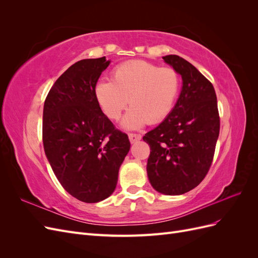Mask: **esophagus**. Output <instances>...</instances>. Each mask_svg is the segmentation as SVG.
Instances as JSON below:
<instances>
[{
  "label": "esophagus",
  "mask_w": 258,
  "mask_h": 258,
  "mask_svg": "<svg viewBox=\"0 0 258 258\" xmlns=\"http://www.w3.org/2000/svg\"><path fill=\"white\" fill-rule=\"evenodd\" d=\"M142 139V136L141 135H138V134H129V140L131 143H135L137 141H139V140Z\"/></svg>",
  "instance_id": "34e87169"
}]
</instances>
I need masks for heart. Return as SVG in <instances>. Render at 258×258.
I'll return each mask as SVG.
<instances>
[{"label": "heart", "instance_id": "1", "mask_svg": "<svg viewBox=\"0 0 258 258\" xmlns=\"http://www.w3.org/2000/svg\"><path fill=\"white\" fill-rule=\"evenodd\" d=\"M113 82L96 84L95 98L103 114L119 119L128 102L132 106L121 124L126 129H140L144 124L165 120L172 112L181 89V77L175 69L144 60H131L117 66Z\"/></svg>", "mask_w": 258, "mask_h": 258}]
</instances>
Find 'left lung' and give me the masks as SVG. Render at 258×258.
<instances>
[{"label": "left lung", "instance_id": "left-lung-1", "mask_svg": "<svg viewBox=\"0 0 258 258\" xmlns=\"http://www.w3.org/2000/svg\"><path fill=\"white\" fill-rule=\"evenodd\" d=\"M162 59L181 74L183 87L172 112L143 140L151 147L146 170L152 186L175 196L194 189L208 174L220 135V115L212 83L176 54Z\"/></svg>", "mask_w": 258, "mask_h": 258}]
</instances>
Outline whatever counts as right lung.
Returning a JSON list of instances; mask_svg holds the SVG:
<instances>
[{"label":"right lung","instance_id":"right-lung-1","mask_svg":"<svg viewBox=\"0 0 258 258\" xmlns=\"http://www.w3.org/2000/svg\"><path fill=\"white\" fill-rule=\"evenodd\" d=\"M105 57L84 59L54 82L43 111V144L62 187L87 204L116 188L119 167L130 150L128 136L116 129L95 98Z\"/></svg>","mask_w":258,"mask_h":258}]
</instances>
